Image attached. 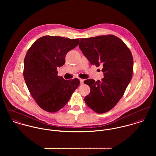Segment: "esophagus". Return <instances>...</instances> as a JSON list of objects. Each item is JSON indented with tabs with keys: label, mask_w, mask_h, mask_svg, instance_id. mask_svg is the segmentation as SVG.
Here are the masks:
<instances>
[{
	"label": "esophagus",
	"mask_w": 156,
	"mask_h": 156,
	"mask_svg": "<svg viewBox=\"0 0 156 156\" xmlns=\"http://www.w3.org/2000/svg\"><path fill=\"white\" fill-rule=\"evenodd\" d=\"M79 80H80V84H81V85L83 84V81H84V80L82 79H80Z\"/></svg>",
	"instance_id": "1"
}]
</instances>
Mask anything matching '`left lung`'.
<instances>
[{
  "label": "left lung",
  "instance_id": "1",
  "mask_svg": "<svg viewBox=\"0 0 156 156\" xmlns=\"http://www.w3.org/2000/svg\"><path fill=\"white\" fill-rule=\"evenodd\" d=\"M79 48L92 65L101 66V81L87 79L90 89L85 101L97 113L109 111L123 96L133 74V59L129 48L113 35L81 38Z\"/></svg>",
  "mask_w": 156,
  "mask_h": 156
}]
</instances>
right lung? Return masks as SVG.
<instances>
[{
  "instance_id": "1",
  "label": "right lung",
  "mask_w": 156,
  "mask_h": 156,
  "mask_svg": "<svg viewBox=\"0 0 156 156\" xmlns=\"http://www.w3.org/2000/svg\"><path fill=\"white\" fill-rule=\"evenodd\" d=\"M79 42V39L47 35L35 41L26 53L24 79L30 95L45 111L62 109L80 84L78 79L65 80L57 71V67L65 64L67 53Z\"/></svg>"
}]
</instances>
